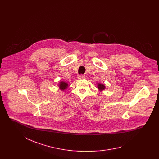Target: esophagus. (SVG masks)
Here are the masks:
<instances>
[{
  "label": "esophagus",
  "instance_id": "1",
  "mask_svg": "<svg viewBox=\"0 0 159 159\" xmlns=\"http://www.w3.org/2000/svg\"><path fill=\"white\" fill-rule=\"evenodd\" d=\"M84 78H85V77H84V76L82 75H79V76H77V79H78L79 80H82V79H84Z\"/></svg>",
  "mask_w": 159,
  "mask_h": 159
}]
</instances>
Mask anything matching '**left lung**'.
<instances>
[{
  "label": "left lung",
  "instance_id": "left-lung-1",
  "mask_svg": "<svg viewBox=\"0 0 159 159\" xmlns=\"http://www.w3.org/2000/svg\"><path fill=\"white\" fill-rule=\"evenodd\" d=\"M97 87H98V89L99 91H104L106 89V86L104 84H102L101 83H98Z\"/></svg>",
  "mask_w": 159,
  "mask_h": 159
}]
</instances>
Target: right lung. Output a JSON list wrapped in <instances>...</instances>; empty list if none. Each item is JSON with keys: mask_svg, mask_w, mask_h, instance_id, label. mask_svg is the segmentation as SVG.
Returning a JSON list of instances; mask_svg holds the SVG:
<instances>
[{"mask_svg": "<svg viewBox=\"0 0 159 159\" xmlns=\"http://www.w3.org/2000/svg\"><path fill=\"white\" fill-rule=\"evenodd\" d=\"M58 86L61 91H63L68 88V84L67 82H66L64 81H60L58 84Z\"/></svg>", "mask_w": 159, "mask_h": 159, "instance_id": "obj_1", "label": "right lung"}]
</instances>
